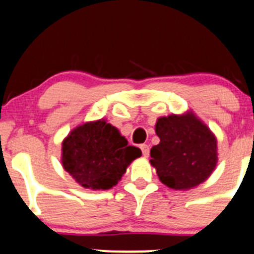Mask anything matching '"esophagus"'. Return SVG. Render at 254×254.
<instances>
[{
  "label": "esophagus",
  "instance_id": "obj_1",
  "mask_svg": "<svg viewBox=\"0 0 254 254\" xmlns=\"http://www.w3.org/2000/svg\"><path fill=\"white\" fill-rule=\"evenodd\" d=\"M140 148L142 150V154H143L144 158H147L149 155V146L148 144H141Z\"/></svg>",
  "mask_w": 254,
  "mask_h": 254
}]
</instances>
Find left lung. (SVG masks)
<instances>
[{
  "mask_svg": "<svg viewBox=\"0 0 254 254\" xmlns=\"http://www.w3.org/2000/svg\"><path fill=\"white\" fill-rule=\"evenodd\" d=\"M155 132L160 142L149 161L164 185L188 190L210 177L218 161L217 138L194 113L160 117Z\"/></svg>",
  "mask_w": 254,
  "mask_h": 254,
  "instance_id": "1",
  "label": "left lung"
}]
</instances>
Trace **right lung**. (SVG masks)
<instances>
[{"label": "right lung", "instance_id": "1", "mask_svg": "<svg viewBox=\"0 0 254 254\" xmlns=\"http://www.w3.org/2000/svg\"><path fill=\"white\" fill-rule=\"evenodd\" d=\"M61 150L64 169L78 185L93 190L116 186L131 161L142 154L105 119L84 123L72 130L63 141Z\"/></svg>", "mask_w": 254, "mask_h": 254}]
</instances>
